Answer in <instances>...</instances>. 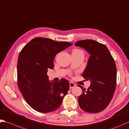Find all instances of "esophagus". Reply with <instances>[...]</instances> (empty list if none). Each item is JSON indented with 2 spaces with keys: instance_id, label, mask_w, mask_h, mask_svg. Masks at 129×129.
<instances>
[{
  "instance_id": "obj_1",
  "label": "esophagus",
  "mask_w": 129,
  "mask_h": 129,
  "mask_svg": "<svg viewBox=\"0 0 129 129\" xmlns=\"http://www.w3.org/2000/svg\"><path fill=\"white\" fill-rule=\"evenodd\" d=\"M75 87V84H74V83H73L72 82H70L69 83V87H70V89H72V88H74Z\"/></svg>"
}]
</instances>
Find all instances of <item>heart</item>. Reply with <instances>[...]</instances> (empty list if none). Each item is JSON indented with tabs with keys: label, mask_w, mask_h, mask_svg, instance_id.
Masks as SVG:
<instances>
[{
	"label": "heart",
	"mask_w": 129,
	"mask_h": 129,
	"mask_svg": "<svg viewBox=\"0 0 129 129\" xmlns=\"http://www.w3.org/2000/svg\"><path fill=\"white\" fill-rule=\"evenodd\" d=\"M73 52H82L81 50H78V49H74V50H73Z\"/></svg>",
	"instance_id": "heart-1"
}]
</instances>
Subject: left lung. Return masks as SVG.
<instances>
[{
    "mask_svg": "<svg viewBox=\"0 0 129 129\" xmlns=\"http://www.w3.org/2000/svg\"><path fill=\"white\" fill-rule=\"evenodd\" d=\"M75 46L85 49L90 54L83 77L91 83L78 97L80 108L85 112L98 113L109 105L116 87L117 70L115 60L107 47L95 40H80Z\"/></svg>",
    "mask_w": 129,
    "mask_h": 129,
    "instance_id": "obj_1",
    "label": "left lung"
}]
</instances>
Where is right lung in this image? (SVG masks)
Segmentation results:
<instances>
[{
    "mask_svg": "<svg viewBox=\"0 0 129 129\" xmlns=\"http://www.w3.org/2000/svg\"><path fill=\"white\" fill-rule=\"evenodd\" d=\"M72 43L56 42L47 38L32 39L20 52L17 62V83L28 104L38 112L47 113L57 110L69 89L64 78L50 82L47 73L54 68V60L59 52Z\"/></svg>",
    "mask_w": 129,
    "mask_h": 129,
    "instance_id": "right-lung-1",
    "label": "right lung"
}]
</instances>
